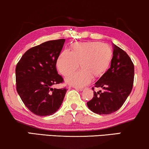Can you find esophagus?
Instances as JSON below:
<instances>
[{
  "label": "esophagus",
  "instance_id": "34e87169",
  "mask_svg": "<svg viewBox=\"0 0 149 149\" xmlns=\"http://www.w3.org/2000/svg\"><path fill=\"white\" fill-rule=\"evenodd\" d=\"M74 88L75 89L78 90V91H82L83 90H84L83 88H78V87H75V86H74Z\"/></svg>",
  "mask_w": 149,
  "mask_h": 149
}]
</instances>
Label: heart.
<instances>
[{"mask_svg":"<svg viewBox=\"0 0 149 149\" xmlns=\"http://www.w3.org/2000/svg\"><path fill=\"white\" fill-rule=\"evenodd\" d=\"M112 57V50L107 44L98 42H77L72 51H63L56 61V67L63 75H68L79 67L81 70L66 78L67 82L77 87L85 86L105 72Z\"/></svg>","mask_w":149,"mask_h":149,"instance_id":"obj_1","label":"heart"}]
</instances>
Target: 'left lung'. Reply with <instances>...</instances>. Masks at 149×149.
Wrapping results in <instances>:
<instances>
[{
	"mask_svg": "<svg viewBox=\"0 0 149 149\" xmlns=\"http://www.w3.org/2000/svg\"><path fill=\"white\" fill-rule=\"evenodd\" d=\"M134 66L127 54L113 44L111 67L95 83L103 91H94V97L87 102L92 111L99 115L116 112L124 103L133 87ZM94 91V88H93Z\"/></svg>",
	"mask_w": 149,
	"mask_h": 149,
	"instance_id": "1",
	"label": "left lung"
}]
</instances>
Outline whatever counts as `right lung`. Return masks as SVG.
<instances>
[{
    "mask_svg": "<svg viewBox=\"0 0 149 149\" xmlns=\"http://www.w3.org/2000/svg\"><path fill=\"white\" fill-rule=\"evenodd\" d=\"M65 39L50 40L28 50L15 69L16 88L26 107L39 116L57 111L67 89L53 88L63 79L58 74L56 61Z\"/></svg>",
    "mask_w": 149,
    "mask_h": 149,
    "instance_id": "add662e5",
    "label": "right lung"
}]
</instances>
